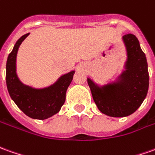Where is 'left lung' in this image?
Listing matches in <instances>:
<instances>
[{
  "label": "left lung",
  "mask_w": 155,
  "mask_h": 155,
  "mask_svg": "<svg viewBox=\"0 0 155 155\" xmlns=\"http://www.w3.org/2000/svg\"><path fill=\"white\" fill-rule=\"evenodd\" d=\"M127 51L126 70L119 81L99 87L87 79L92 97L100 111L111 117H125L143 104L148 90V63L137 38L132 34L123 36Z\"/></svg>",
  "instance_id": "obj_1"
}]
</instances>
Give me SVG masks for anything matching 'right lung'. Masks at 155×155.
<instances>
[{"instance_id":"add662e5","label":"right lung","mask_w":155,"mask_h":155,"mask_svg":"<svg viewBox=\"0 0 155 155\" xmlns=\"http://www.w3.org/2000/svg\"><path fill=\"white\" fill-rule=\"evenodd\" d=\"M29 35L26 34L17 41L8 55L6 67V81L9 95L17 106L32 119L45 120L57 114L64 105L66 91L73 80L74 71L64 74L55 84L43 89L25 86L16 74V57L22 42Z\"/></svg>"}]
</instances>
